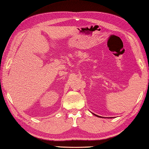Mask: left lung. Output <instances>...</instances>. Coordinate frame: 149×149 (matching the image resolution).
<instances>
[{"mask_svg":"<svg viewBox=\"0 0 149 149\" xmlns=\"http://www.w3.org/2000/svg\"><path fill=\"white\" fill-rule=\"evenodd\" d=\"M96 116H97V117H99V116H98V115H96Z\"/></svg>","mask_w":149,"mask_h":149,"instance_id":"1","label":"left lung"}]
</instances>
